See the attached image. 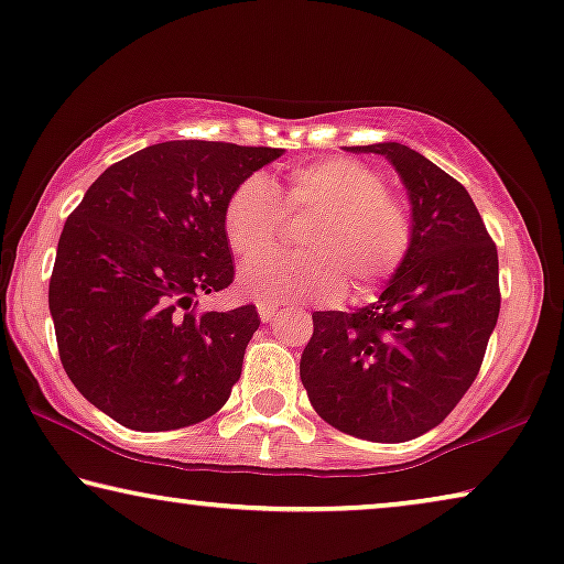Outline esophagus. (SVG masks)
Here are the masks:
<instances>
[{
  "label": "esophagus",
  "instance_id": "esophagus-1",
  "mask_svg": "<svg viewBox=\"0 0 564 564\" xmlns=\"http://www.w3.org/2000/svg\"><path fill=\"white\" fill-rule=\"evenodd\" d=\"M258 314H260V319H263V322H271L273 316L279 314V306L265 304V301H260V304H258Z\"/></svg>",
  "mask_w": 564,
  "mask_h": 564
}]
</instances>
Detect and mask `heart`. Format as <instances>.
Here are the masks:
<instances>
[{
    "label": "heart",
    "instance_id": "1",
    "mask_svg": "<svg viewBox=\"0 0 564 564\" xmlns=\"http://www.w3.org/2000/svg\"><path fill=\"white\" fill-rule=\"evenodd\" d=\"M294 216L314 213L302 230L299 257L252 260L237 285L265 304L322 299L335 301L352 281L368 293L391 279L411 245L409 212L386 194L383 176L355 158H324L296 165L279 199L273 181L252 173L229 194L225 235L237 258L250 260L272 249L280 234V202Z\"/></svg>",
    "mask_w": 564,
    "mask_h": 564
}]
</instances>
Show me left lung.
Segmentation results:
<instances>
[{"label": "left lung", "instance_id": "left-lung-1", "mask_svg": "<svg viewBox=\"0 0 564 564\" xmlns=\"http://www.w3.org/2000/svg\"><path fill=\"white\" fill-rule=\"evenodd\" d=\"M383 155L411 204V245L372 304L314 312L301 383L324 422L370 442L434 430L478 376L501 308L498 252L449 173L401 142L347 148Z\"/></svg>", "mask_w": 564, "mask_h": 564}]
</instances>
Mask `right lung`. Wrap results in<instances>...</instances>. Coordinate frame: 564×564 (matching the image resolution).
Returning <instances> with one entry per match:
<instances>
[{
	"label": "right lung",
	"instance_id": "1",
	"mask_svg": "<svg viewBox=\"0 0 564 564\" xmlns=\"http://www.w3.org/2000/svg\"><path fill=\"white\" fill-rule=\"evenodd\" d=\"M281 148L169 140L109 165L63 225L47 289L61 362L127 430L199 424L225 406L256 306L194 312L235 279L225 204Z\"/></svg>",
	"mask_w": 564,
	"mask_h": 564
}]
</instances>
